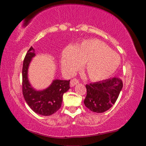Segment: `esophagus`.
Listing matches in <instances>:
<instances>
[{
	"label": "esophagus",
	"mask_w": 146,
	"mask_h": 146,
	"mask_svg": "<svg viewBox=\"0 0 146 146\" xmlns=\"http://www.w3.org/2000/svg\"><path fill=\"white\" fill-rule=\"evenodd\" d=\"M78 83H79V80L76 79V78H73V79H72L71 81H70L72 86H74L75 85H76V84H78Z\"/></svg>",
	"instance_id": "esophagus-1"
}]
</instances>
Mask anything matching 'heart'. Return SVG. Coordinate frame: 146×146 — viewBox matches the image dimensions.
I'll return each instance as SVG.
<instances>
[{"instance_id": "b5f03b06", "label": "heart", "mask_w": 146, "mask_h": 146, "mask_svg": "<svg viewBox=\"0 0 146 146\" xmlns=\"http://www.w3.org/2000/svg\"><path fill=\"white\" fill-rule=\"evenodd\" d=\"M84 63V69L92 80L110 77L120 63L119 54L109 46L98 39L85 40L63 50L61 58L62 69L68 74L74 73Z\"/></svg>"}]
</instances>
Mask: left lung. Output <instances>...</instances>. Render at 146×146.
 <instances>
[{
    "label": "left lung",
    "instance_id": "obj_1",
    "mask_svg": "<svg viewBox=\"0 0 146 146\" xmlns=\"http://www.w3.org/2000/svg\"><path fill=\"white\" fill-rule=\"evenodd\" d=\"M122 87V81L117 78L86 85L87 96L84 104L93 112H105L115 103Z\"/></svg>",
    "mask_w": 146,
    "mask_h": 146
}]
</instances>
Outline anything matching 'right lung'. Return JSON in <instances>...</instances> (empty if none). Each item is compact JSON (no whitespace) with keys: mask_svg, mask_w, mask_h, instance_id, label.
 Here are the masks:
<instances>
[{"mask_svg":"<svg viewBox=\"0 0 146 146\" xmlns=\"http://www.w3.org/2000/svg\"><path fill=\"white\" fill-rule=\"evenodd\" d=\"M35 50L31 47L26 54L22 67V94L27 103L34 112L48 116L56 112L63 100V94L70 89V80H54L45 90L36 91L29 83L27 71Z\"/></svg>","mask_w":146,"mask_h":146,"instance_id":"1","label":"right lung"}]
</instances>
